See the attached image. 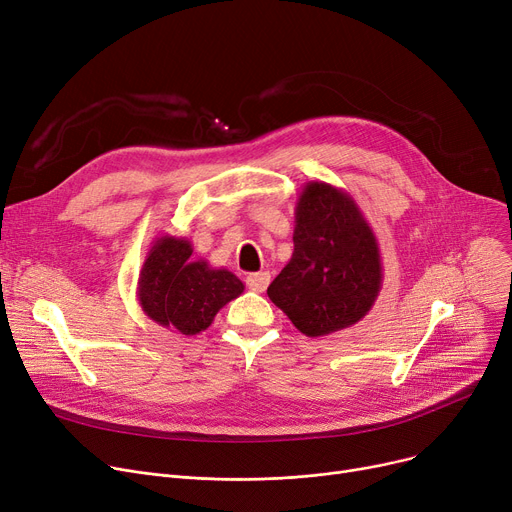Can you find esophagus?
Here are the masks:
<instances>
[{
	"mask_svg": "<svg viewBox=\"0 0 512 512\" xmlns=\"http://www.w3.org/2000/svg\"><path fill=\"white\" fill-rule=\"evenodd\" d=\"M270 272H257V274H249L247 276V286L253 292H263L267 286H270Z\"/></svg>",
	"mask_w": 512,
	"mask_h": 512,
	"instance_id": "esophagus-1",
	"label": "esophagus"
}]
</instances>
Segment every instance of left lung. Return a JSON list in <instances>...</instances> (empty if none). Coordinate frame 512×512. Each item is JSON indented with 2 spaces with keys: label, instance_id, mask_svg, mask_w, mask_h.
Returning <instances> with one entry per match:
<instances>
[{
  "label": "left lung",
  "instance_id": "obj_1",
  "mask_svg": "<svg viewBox=\"0 0 512 512\" xmlns=\"http://www.w3.org/2000/svg\"><path fill=\"white\" fill-rule=\"evenodd\" d=\"M294 251L267 288L309 338L351 328L382 290L380 245L357 201L342 188L311 180L294 207Z\"/></svg>",
  "mask_w": 512,
  "mask_h": 512
}]
</instances>
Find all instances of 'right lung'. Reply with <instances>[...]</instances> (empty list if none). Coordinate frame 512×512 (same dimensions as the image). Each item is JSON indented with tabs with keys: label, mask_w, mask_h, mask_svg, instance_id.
<instances>
[{
	"label": "right lung",
	"mask_w": 512,
	"mask_h": 512,
	"mask_svg": "<svg viewBox=\"0 0 512 512\" xmlns=\"http://www.w3.org/2000/svg\"><path fill=\"white\" fill-rule=\"evenodd\" d=\"M193 245L184 236H157L141 267L137 299L143 313L164 328L195 336L213 324L218 311L245 292L226 267L193 259Z\"/></svg>",
	"instance_id": "obj_1"
}]
</instances>
